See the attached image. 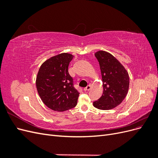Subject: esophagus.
I'll return each instance as SVG.
<instances>
[{"label": "esophagus", "mask_w": 158, "mask_h": 158, "mask_svg": "<svg viewBox=\"0 0 158 158\" xmlns=\"http://www.w3.org/2000/svg\"><path fill=\"white\" fill-rule=\"evenodd\" d=\"M90 88H91V85H87L86 87H85V88H84V91L89 90V89H90Z\"/></svg>", "instance_id": "34e87169"}]
</instances>
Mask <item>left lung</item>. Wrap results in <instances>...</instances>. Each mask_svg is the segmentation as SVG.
Instances as JSON below:
<instances>
[{
	"label": "left lung",
	"mask_w": 158,
	"mask_h": 158,
	"mask_svg": "<svg viewBox=\"0 0 158 158\" xmlns=\"http://www.w3.org/2000/svg\"><path fill=\"white\" fill-rule=\"evenodd\" d=\"M95 56L101 70L103 92L93 105L99 109H111L118 106L126 97L129 88L128 74L120 62L109 52L99 51Z\"/></svg>",
	"instance_id": "left-lung-1"
}]
</instances>
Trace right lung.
Returning a JSON list of instances; mask_svg holds the SVG:
<instances>
[{"label": "right lung", "mask_w": 158, "mask_h": 158, "mask_svg": "<svg viewBox=\"0 0 158 158\" xmlns=\"http://www.w3.org/2000/svg\"><path fill=\"white\" fill-rule=\"evenodd\" d=\"M73 55L61 53L51 57L41 66L36 78L37 92L46 106L56 111L74 107L80 93L74 87L69 73Z\"/></svg>", "instance_id": "right-lung-1"}]
</instances>
